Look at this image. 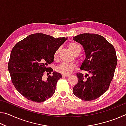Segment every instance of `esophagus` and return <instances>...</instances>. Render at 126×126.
<instances>
[{"instance_id": "34e87169", "label": "esophagus", "mask_w": 126, "mask_h": 126, "mask_svg": "<svg viewBox=\"0 0 126 126\" xmlns=\"http://www.w3.org/2000/svg\"><path fill=\"white\" fill-rule=\"evenodd\" d=\"M69 76V75H64V74H63L62 77H68Z\"/></svg>"}]
</instances>
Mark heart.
Segmentation results:
<instances>
[{"mask_svg":"<svg viewBox=\"0 0 126 126\" xmlns=\"http://www.w3.org/2000/svg\"><path fill=\"white\" fill-rule=\"evenodd\" d=\"M68 47L70 49L74 55H78L79 54L80 52V47L78 44L76 43L72 42L68 44ZM59 49H57L55 51L53 57L54 60H57L58 58ZM74 68V65L73 63H62L59 64L56 68V71L59 73H61L64 75H68L71 73L73 71Z\"/></svg>","mask_w":126,"mask_h":126,"instance_id":"1","label":"heart"}]
</instances>
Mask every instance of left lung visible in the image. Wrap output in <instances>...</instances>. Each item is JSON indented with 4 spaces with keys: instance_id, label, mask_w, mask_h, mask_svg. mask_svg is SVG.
Masks as SVG:
<instances>
[{
    "instance_id": "1",
    "label": "left lung",
    "mask_w": 126,
    "mask_h": 126,
    "mask_svg": "<svg viewBox=\"0 0 126 126\" xmlns=\"http://www.w3.org/2000/svg\"><path fill=\"white\" fill-rule=\"evenodd\" d=\"M73 40L82 46L86 53L80 69L91 76L77 73L78 81L73 93L84 101H92L109 88L117 64L116 50L105 38L96 34H80L74 37Z\"/></svg>"
}]
</instances>
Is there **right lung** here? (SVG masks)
<instances>
[{"label": "right lung", "mask_w": 126, "mask_h": 126, "mask_svg": "<svg viewBox=\"0 0 126 126\" xmlns=\"http://www.w3.org/2000/svg\"><path fill=\"white\" fill-rule=\"evenodd\" d=\"M67 39L35 33L13 48L8 64L11 80L16 90L28 100L39 103L54 93L61 74L54 72L46 80L43 79V76L53 71L48 64L53 62L55 52Z\"/></svg>", "instance_id": "add662e5"}]
</instances>
